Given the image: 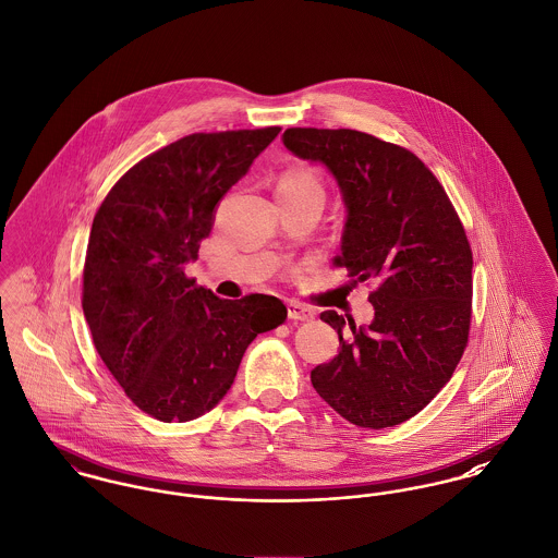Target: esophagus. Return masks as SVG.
<instances>
[{
  "instance_id": "1",
  "label": "esophagus",
  "mask_w": 558,
  "mask_h": 558,
  "mask_svg": "<svg viewBox=\"0 0 558 558\" xmlns=\"http://www.w3.org/2000/svg\"><path fill=\"white\" fill-rule=\"evenodd\" d=\"M287 312H289L291 320H312L314 318V310L303 303H298V301H289Z\"/></svg>"
}]
</instances>
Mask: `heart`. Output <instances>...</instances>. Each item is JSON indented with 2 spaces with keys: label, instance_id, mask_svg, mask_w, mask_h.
I'll return each mask as SVG.
<instances>
[{
  "label": "heart",
  "instance_id": "heart-1",
  "mask_svg": "<svg viewBox=\"0 0 558 558\" xmlns=\"http://www.w3.org/2000/svg\"><path fill=\"white\" fill-rule=\"evenodd\" d=\"M276 191H293V193H316L323 195V186L316 178V173L305 170V168H295L289 172L282 173L278 180Z\"/></svg>",
  "mask_w": 558,
  "mask_h": 558
}]
</instances>
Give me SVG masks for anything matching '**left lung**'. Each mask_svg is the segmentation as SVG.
<instances>
[{
  "instance_id": "1",
  "label": "left lung",
  "mask_w": 558,
  "mask_h": 558,
  "mask_svg": "<svg viewBox=\"0 0 558 558\" xmlns=\"http://www.w3.org/2000/svg\"><path fill=\"white\" fill-rule=\"evenodd\" d=\"M282 144L325 166L342 193L338 265L372 280L374 320L320 314L340 352L312 369L316 392L356 427L418 414L452 378L470 336L472 248L444 186L410 150L352 129H287Z\"/></svg>"
}]
</instances>
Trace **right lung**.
Wrapping results in <instances>:
<instances>
[{"label": "right lung", "mask_w": 558, "mask_h": 558, "mask_svg": "<svg viewBox=\"0 0 558 558\" xmlns=\"http://www.w3.org/2000/svg\"><path fill=\"white\" fill-rule=\"evenodd\" d=\"M280 128L193 133L133 166L93 218L83 310L129 399L163 423L210 412L248 343L287 318L271 295L220 300L184 276L216 206Z\"/></svg>", "instance_id": "obj_1"}]
</instances>
